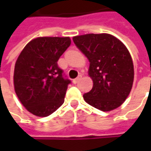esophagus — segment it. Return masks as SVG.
<instances>
[{
  "label": "esophagus",
  "mask_w": 151,
  "mask_h": 151,
  "mask_svg": "<svg viewBox=\"0 0 151 151\" xmlns=\"http://www.w3.org/2000/svg\"><path fill=\"white\" fill-rule=\"evenodd\" d=\"M81 76H79L77 78H76V79H74V80H73V83H74V84H76V83L78 82L79 81L81 80Z\"/></svg>",
  "instance_id": "1"
}]
</instances>
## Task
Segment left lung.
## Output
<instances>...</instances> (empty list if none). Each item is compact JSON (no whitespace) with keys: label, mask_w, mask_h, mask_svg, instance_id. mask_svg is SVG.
I'll return each instance as SVG.
<instances>
[{"label":"left lung","mask_w":151,"mask_h":151,"mask_svg":"<svg viewBox=\"0 0 151 151\" xmlns=\"http://www.w3.org/2000/svg\"><path fill=\"white\" fill-rule=\"evenodd\" d=\"M73 41L90 62L93 86L83 95L85 101L104 112L121 106L134 81L133 60L124 44L107 33L76 36Z\"/></svg>","instance_id":"8db88e82"}]
</instances>
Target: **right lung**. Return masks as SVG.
<instances>
[{
    "label": "right lung",
    "instance_id": "obj_1",
    "mask_svg": "<svg viewBox=\"0 0 151 151\" xmlns=\"http://www.w3.org/2000/svg\"><path fill=\"white\" fill-rule=\"evenodd\" d=\"M69 37H40L24 47L16 61L14 88L26 109L47 117L64 103L68 85L57 61L70 45Z\"/></svg>",
    "mask_w": 151,
    "mask_h": 151
}]
</instances>
